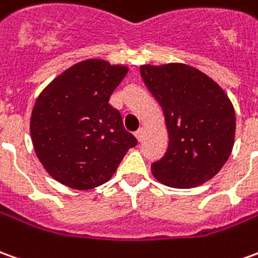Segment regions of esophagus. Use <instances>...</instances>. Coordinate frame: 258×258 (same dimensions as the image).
I'll list each match as a JSON object with an SVG mask.
<instances>
[{
    "label": "esophagus",
    "mask_w": 258,
    "mask_h": 258,
    "mask_svg": "<svg viewBox=\"0 0 258 258\" xmlns=\"http://www.w3.org/2000/svg\"><path fill=\"white\" fill-rule=\"evenodd\" d=\"M144 134H145V130L142 128H140L138 130V131H137V133H135V137H137V140H138V141L141 142L142 140H144Z\"/></svg>",
    "instance_id": "34e87169"
}]
</instances>
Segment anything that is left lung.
<instances>
[{
	"mask_svg": "<svg viewBox=\"0 0 258 258\" xmlns=\"http://www.w3.org/2000/svg\"><path fill=\"white\" fill-rule=\"evenodd\" d=\"M141 77L160 104L169 147L152 173L160 183L190 188L208 181L229 159L236 117L217 82L185 64L142 66Z\"/></svg>",
	"mask_w": 258,
	"mask_h": 258,
	"instance_id": "left-lung-1",
	"label": "left lung"
}]
</instances>
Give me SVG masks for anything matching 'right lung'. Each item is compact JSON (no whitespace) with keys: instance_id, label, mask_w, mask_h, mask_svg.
Returning a JSON list of instances; mask_svg holds the SVG:
<instances>
[{"instance_id":"right-lung-1","label":"right lung","mask_w":258,"mask_h":258,"mask_svg":"<svg viewBox=\"0 0 258 258\" xmlns=\"http://www.w3.org/2000/svg\"><path fill=\"white\" fill-rule=\"evenodd\" d=\"M128 73L124 66L86 60L41 92L30 117L36 155L61 184L89 190L103 184L137 138L109 100Z\"/></svg>"}]
</instances>
